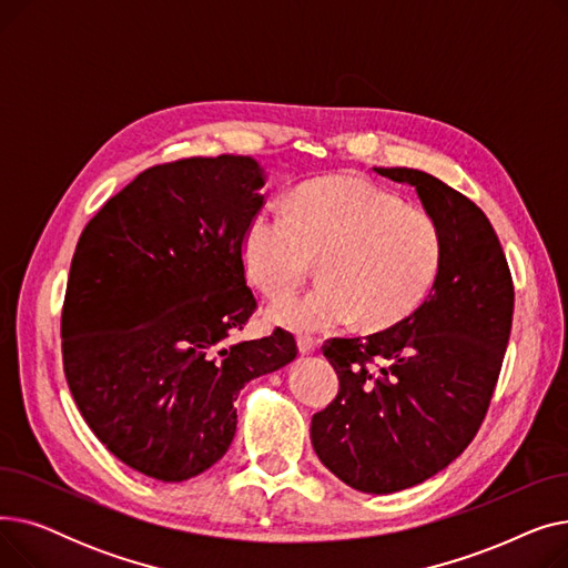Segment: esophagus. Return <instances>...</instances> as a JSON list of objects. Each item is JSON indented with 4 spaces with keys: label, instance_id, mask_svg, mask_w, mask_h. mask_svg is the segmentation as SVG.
Listing matches in <instances>:
<instances>
[{
    "label": "esophagus",
    "instance_id": "obj_1",
    "mask_svg": "<svg viewBox=\"0 0 568 568\" xmlns=\"http://www.w3.org/2000/svg\"><path fill=\"white\" fill-rule=\"evenodd\" d=\"M296 345H300V352H302V354H313V352H317V341L311 338V336H302L300 341H296Z\"/></svg>",
    "mask_w": 568,
    "mask_h": 568
}]
</instances>
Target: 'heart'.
I'll use <instances>...</instances> for the list:
<instances>
[{
	"mask_svg": "<svg viewBox=\"0 0 568 568\" xmlns=\"http://www.w3.org/2000/svg\"><path fill=\"white\" fill-rule=\"evenodd\" d=\"M246 278L278 300L320 260L322 285L278 302L268 320L296 334L341 329L362 317L389 329L430 294L444 260L439 225L362 176H326L296 189L287 212L262 206L239 242Z\"/></svg>",
	"mask_w": 568,
	"mask_h": 568,
	"instance_id": "obj_1",
	"label": "heart"
}]
</instances>
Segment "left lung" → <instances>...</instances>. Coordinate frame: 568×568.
I'll use <instances>...</instances> for the list:
<instances>
[{
  "instance_id": "1",
  "label": "left lung",
  "mask_w": 568,
  "mask_h": 568,
  "mask_svg": "<svg viewBox=\"0 0 568 568\" xmlns=\"http://www.w3.org/2000/svg\"><path fill=\"white\" fill-rule=\"evenodd\" d=\"M409 184L444 239L428 300L366 338H334L324 356L341 389L311 442L343 484L389 495L452 465L488 412L514 320V283L486 214L437 176L373 168Z\"/></svg>"
}]
</instances>
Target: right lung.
Masks as SVG:
<instances>
[{"mask_svg": "<svg viewBox=\"0 0 568 568\" xmlns=\"http://www.w3.org/2000/svg\"><path fill=\"white\" fill-rule=\"evenodd\" d=\"M264 182L251 156L154 165L78 239L62 313L69 389L105 449L152 479L219 463L239 392L296 356L283 329L230 343L257 308L239 242Z\"/></svg>", "mask_w": 568, "mask_h": 568, "instance_id": "1", "label": "right lung"}]
</instances>
